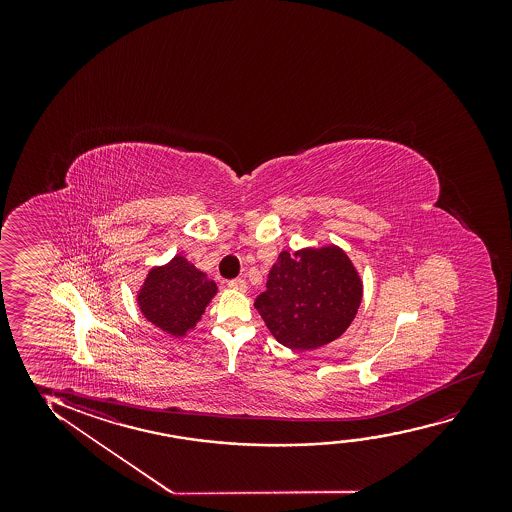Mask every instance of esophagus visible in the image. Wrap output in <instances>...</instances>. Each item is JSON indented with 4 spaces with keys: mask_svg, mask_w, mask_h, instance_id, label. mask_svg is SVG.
<instances>
[{
    "mask_svg": "<svg viewBox=\"0 0 512 512\" xmlns=\"http://www.w3.org/2000/svg\"><path fill=\"white\" fill-rule=\"evenodd\" d=\"M227 287L232 288V290H239V292H245L246 281L241 280V278H236V280L229 281V283H227Z\"/></svg>",
    "mask_w": 512,
    "mask_h": 512,
    "instance_id": "esophagus-1",
    "label": "esophagus"
}]
</instances>
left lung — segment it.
Listing matches in <instances>:
<instances>
[{
	"mask_svg": "<svg viewBox=\"0 0 512 512\" xmlns=\"http://www.w3.org/2000/svg\"><path fill=\"white\" fill-rule=\"evenodd\" d=\"M362 302V281L337 246L281 252L255 299L267 329L290 350H315L350 327Z\"/></svg>",
	"mask_w": 512,
	"mask_h": 512,
	"instance_id": "obj_1",
	"label": "left lung"
}]
</instances>
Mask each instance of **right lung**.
<instances>
[{
  "label": "right lung",
  "mask_w": 512,
  "mask_h": 512,
  "mask_svg": "<svg viewBox=\"0 0 512 512\" xmlns=\"http://www.w3.org/2000/svg\"><path fill=\"white\" fill-rule=\"evenodd\" d=\"M217 294V283L176 255L166 266L154 267L138 294L141 313L155 327L180 337L194 329Z\"/></svg>",
  "instance_id": "right-lung-1"
}]
</instances>
